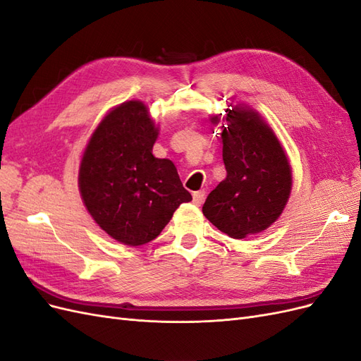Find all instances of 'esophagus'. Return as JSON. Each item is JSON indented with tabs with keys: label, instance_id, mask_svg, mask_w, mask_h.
<instances>
[{
	"label": "esophagus",
	"instance_id": "34e87169",
	"mask_svg": "<svg viewBox=\"0 0 361 361\" xmlns=\"http://www.w3.org/2000/svg\"><path fill=\"white\" fill-rule=\"evenodd\" d=\"M204 195H206L204 191H195V192L192 194V202H194V204H195V206H200V204L203 203V200H204Z\"/></svg>",
	"mask_w": 361,
	"mask_h": 361
}]
</instances>
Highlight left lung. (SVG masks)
I'll return each instance as SVG.
<instances>
[{"label":"left lung","instance_id":"8db88e82","mask_svg":"<svg viewBox=\"0 0 361 361\" xmlns=\"http://www.w3.org/2000/svg\"><path fill=\"white\" fill-rule=\"evenodd\" d=\"M218 125L220 116H212ZM226 178L207 195L203 215L235 239L257 235L279 220L292 191L286 150L267 120L251 106L226 108L221 125Z\"/></svg>","mask_w":361,"mask_h":361}]
</instances>
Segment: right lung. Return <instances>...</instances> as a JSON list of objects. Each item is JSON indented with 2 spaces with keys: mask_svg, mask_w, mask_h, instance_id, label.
<instances>
[{
  "mask_svg": "<svg viewBox=\"0 0 361 361\" xmlns=\"http://www.w3.org/2000/svg\"><path fill=\"white\" fill-rule=\"evenodd\" d=\"M158 135L147 105L126 101L102 117L81 157L85 209L106 235L129 247L155 239L174 211L192 200L174 164L152 154Z\"/></svg>",
  "mask_w": 361,
  "mask_h": 361,
  "instance_id": "right-lung-1",
  "label": "right lung"
}]
</instances>
